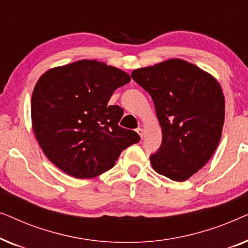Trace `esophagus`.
Masks as SVG:
<instances>
[{
  "instance_id": "esophagus-1",
  "label": "esophagus",
  "mask_w": 248,
  "mask_h": 248,
  "mask_svg": "<svg viewBox=\"0 0 248 248\" xmlns=\"http://www.w3.org/2000/svg\"><path fill=\"white\" fill-rule=\"evenodd\" d=\"M137 132H138V134L140 135V137L143 139V137H144V131H143V128H141V127H138L137 128Z\"/></svg>"
}]
</instances>
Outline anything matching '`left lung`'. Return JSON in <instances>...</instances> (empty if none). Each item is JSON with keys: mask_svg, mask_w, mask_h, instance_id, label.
I'll use <instances>...</instances> for the list:
<instances>
[{"mask_svg": "<svg viewBox=\"0 0 248 248\" xmlns=\"http://www.w3.org/2000/svg\"><path fill=\"white\" fill-rule=\"evenodd\" d=\"M132 79L151 96L161 126L152 167L171 181H186L209 161L221 139V87L209 73L178 59L134 70Z\"/></svg>", "mask_w": 248, "mask_h": 248, "instance_id": "obj_1", "label": "left lung"}]
</instances>
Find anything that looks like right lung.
<instances>
[{"instance_id": "obj_1", "label": "right lung", "mask_w": 248, "mask_h": 248, "mask_svg": "<svg viewBox=\"0 0 248 248\" xmlns=\"http://www.w3.org/2000/svg\"><path fill=\"white\" fill-rule=\"evenodd\" d=\"M130 81L124 71L90 60L39 78L31 97L32 130L56 167L76 178L96 177L140 141L137 132L118 125L123 109L108 105L114 91Z\"/></svg>"}]
</instances>
